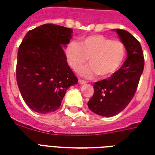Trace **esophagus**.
Masks as SVG:
<instances>
[{
	"label": "esophagus",
	"mask_w": 155,
	"mask_h": 155,
	"mask_svg": "<svg viewBox=\"0 0 155 155\" xmlns=\"http://www.w3.org/2000/svg\"><path fill=\"white\" fill-rule=\"evenodd\" d=\"M79 84H84L86 83V81H83V80H81V79H79Z\"/></svg>",
	"instance_id": "1"
}]
</instances>
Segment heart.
<instances>
[{
  "mask_svg": "<svg viewBox=\"0 0 155 155\" xmlns=\"http://www.w3.org/2000/svg\"><path fill=\"white\" fill-rule=\"evenodd\" d=\"M125 51V46L120 40L91 35L81 39L80 44L70 41L64 54L68 64L74 71H78L89 59L91 64L81 68L79 74L90 79L96 74L100 78H106L114 74L123 63Z\"/></svg>",
  "mask_w": 155,
  "mask_h": 155,
  "instance_id": "heart-1",
  "label": "heart"
}]
</instances>
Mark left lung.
I'll list each match as a JSON object with an SVG mask.
<instances>
[{
	"label": "left lung",
	"mask_w": 155,
	"mask_h": 155,
	"mask_svg": "<svg viewBox=\"0 0 155 155\" xmlns=\"http://www.w3.org/2000/svg\"><path fill=\"white\" fill-rule=\"evenodd\" d=\"M127 51V59L121 68L109 79L94 84V94L88 102V107L98 115H116L130 104L136 92L143 73L144 58L141 45L130 32L116 29Z\"/></svg>",
	"instance_id": "8db88e82"
}]
</instances>
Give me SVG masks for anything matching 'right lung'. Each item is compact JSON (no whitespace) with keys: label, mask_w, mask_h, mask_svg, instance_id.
Returning a JSON list of instances; mask_svg holds the SVG:
<instances>
[{"label":"right lung","mask_w":155,"mask_h":155,"mask_svg":"<svg viewBox=\"0 0 155 155\" xmlns=\"http://www.w3.org/2000/svg\"><path fill=\"white\" fill-rule=\"evenodd\" d=\"M72 33L71 28L45 24L29 31L19 46L17 84L25 104L37 113L56 110L66 91L78 83L63 49Z\"/></svg>","instance_id":"obj_1"}]
</instances>
